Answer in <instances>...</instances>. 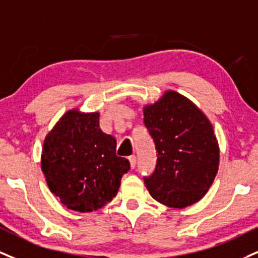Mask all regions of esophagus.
<instances>
[{"mask_svg":"<svg viewBox=\"0 0 258 258\" xmlns=\"http://www.w3.org/2000/svg\"><path fill=\"white\" fill-rule=\"evenodd\" d=\"M128 161H130V164H131V168L133 169L136 167V163H137V159H136L135 155H132V156L128 157Z\"/></svg>","mask_w":258,"mask_h":258,"instance_id":"esophagus-1","label":"esophagus"}]
</instances>
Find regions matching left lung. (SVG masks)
<instances>
[{"label": "left lung", "mask_w": 258, "mask_h": 258, "mask_svg": "<svg viewBox=\"0 0 258 258\" xmlns=\"http://www.w3.org/2000/svg\"><path fill=\"white\" fill-rule=\"evenodd\" d=\"M155 142L156 169L144 178L151 197L169 208H186L204 197L219 170L220 148L212 122L194 102L167 90L143 108Z\"/></svg>", "instance_id": "obj_1"}]
</instances>
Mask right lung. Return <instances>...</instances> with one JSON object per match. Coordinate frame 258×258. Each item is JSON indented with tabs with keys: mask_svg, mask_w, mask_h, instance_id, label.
Returning <instances> with one entry per match:
<instances>
[{
	"mask_svg": "<svg viewBox=\"0 0 258 258\" xmlns=\"http://www.w3.org/2000/svg\"><path fill=\"white\" fill-rule=\"evenodd\" d=\"M40 168L52 194L79 213L103 208L116 196L130 162L99 127L98 111L67 110L45 136Z\"/></svg>",
	"mask_w": 258,
	"mask_h": 258,
	"instance_id": "obj_1",
	"label": "right lung"
}]
</instances>
